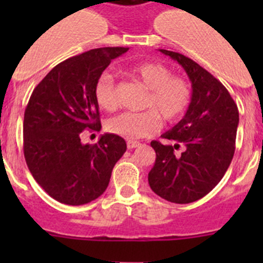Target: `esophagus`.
Listing matches in <instances>:
<instances>
[{
    "instance_id": "34e87169",
    "label": "esophagus",
    "mask_w": 263,
    "mask_h": 263,
    "mask_svg": "<svg viewBox=\"0 0 263 263\" xmlns=\"http://www.w3.org/2000/svg\"><path fill=\"white\" fill-rule=\"evenodd\" d=\"M139 146H141V144H140L139 141H131V140H129V141H127V147L128 148H135V147H139Z\"/></svg>"
}]
</instances>
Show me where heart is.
<instances>
[{
  "label": "heart",
  "mask_w": 263,
  "mask_h": 263,
  "mask_svg": "<svg viewBox=\"0 0 263 263\" xmlns=\"http://www.w3.org/2000/svg\"><path fill=\"white\" fill-rule=\"evenodd\" d=\"M132 78L148 90L144 100L146 112H123L108 121L112 134L128 140L142 139L155 134L160 127L159 117L164 122H176L187 112L192 100V89L185 79L172 76L166 66L158 62H141L132 66ZM94 95L99 107L104 110L116 108V82L110 72L105 71L95 82Z\"/></svg>",
  "instance_id": "heart-1"
}]
</instances>
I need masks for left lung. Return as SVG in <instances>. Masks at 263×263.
<instances>
[{"instance_id":"obj_1","label":"left lung","mask_w":263,"mask_h":263,"mask_svg":"<svg viewBox=\"0 0 263 263\" xmlns=\"http://www.w3.org/2000/svg\"><path fill=\"white\" fill-rule=\"evenodd\" d=\"M160 52L184 68L192 82V100L181 121L163 134L176 144L151 141L156 159L147 179L164 200L190 203L208 195L229 168L239 112L227 87L198 63L181 53ZM179 146L183 151L177 154Z\"/></svg>"}]
</instances>
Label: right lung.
I'll use <instances>...</instances> for the list:
<instances>
[{
    "mask_svg": "<svg viewBox=\"0 0 263 263\" xmlns=\"http://www.w3.org/2000/svg\"><path fill=\"white\" fill-rule=\"evenodd\" d=\"M123 47L87 50L58 63L34 89L24 115V156L34 179L52 198L85 205L103 195L126 141L104 134L94 145L86 132L100 131L95 82Z\"/></svg>",
    "mask_w": 263,
    "mask_h": 263,
    "instance_id": "1",
    "label": "right lung"
}]
</instances>
